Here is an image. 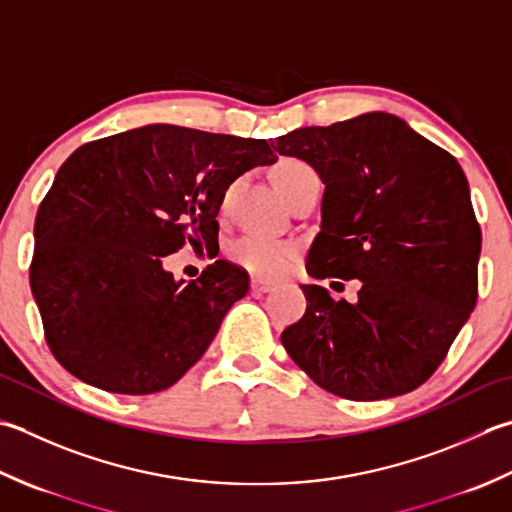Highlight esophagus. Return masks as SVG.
Returning <instances> with one entry per match:
<instances>
[{
  "label": "esophagus",
  "instance_id": "obj_1",
  "mask_svg": "<svg viewBox=\"0 0 512 512\" xmlns=\"http://www.w3.org/2000/svg\"><path fill=\"white\" fill-rule=\"evenodd\" d=\"M275 282H270V279H262V277H253L250 279V290L253 293H270V290H275Z\"/></svg>",
  "mask_w": 512,
  "mask_h": 512
}]
</instances>
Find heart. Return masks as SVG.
<instances>
[{
    "label": "heart",
    "mask_w": 512,
    "mask_h": 512,
    "mask_svg": "<svg viewBox=\"0 0 512 512\" xmlns=\"http://www.w3.org/2000/svg\"><path fill=\"white\" fill-rule=\"evenodd\" d=\"M310 166L302 159L295 157H284L279 159L277 166L273 168V179L277 188L286 195L290 186H293L299 177H302ZM295 248L286 242H275V239L257 237V235H246L235 239L228 248V255L235 264L248 268L250 273L259 275H277L282 273L286 264L293 257Z\"/></svg>",
    "instance_id": "b5f03b06"
}]
</instances>
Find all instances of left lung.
<instances>
[{"label": "left lung", "mask_w": 512, "mask_h": 512, "mask_svg": "<svg viewBox=\"0 0 512 512\" xmlns=\"http://www.w3.org/2000/svg\"><path fill=\"white\" fill-rule=\"evenodd\" d=\"M273 148L326 184L308 275L362 282L355 304L302 284L308 306L282 333L286 353L355 402L422 386L477 302L482 230L462 166L382 110L297 128Z\"/></svg>", "instance_id": "left-lung-1"}]
</instances>
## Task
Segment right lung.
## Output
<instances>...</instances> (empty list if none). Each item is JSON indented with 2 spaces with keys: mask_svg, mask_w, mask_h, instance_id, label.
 <instances>
[{
  "mask_svg": "<svg viewBox=\"0 0 512 512\" xmlns=\"http://www.w3.org/2000/svg\"><path fill=\"white\" fill-rule=\"evenodd\" d=\"M264 139L148 124L84 144L35 217L30 290L46 342L70 375L119 395L173 386L248 293L224 259L186 282L164 257L217 244L228 186L275 164Z\"/></svg>",
  "mask_w": 512,
  "mask_h": 512,
  "instance_id": "1",
  "label": "right lung"
}]
</instances>
